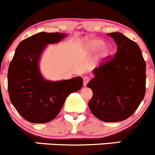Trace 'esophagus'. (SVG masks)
<instances>
[{"label":"esophagus","instance_id":"obj_1","mask_svg":"<svg viewBox=\"0 0 155 155\" xmlns=\"http://www.w3.org/2000/svg\"><path fill=\"white\" fill-rule=\"evenodd\" d=\"M89 80H90V78H89L88 76H85V77L83 78V85L84 86H85V85H87V82H89Z\"/></svg>","mask_w":155,"mask_h":155}]
</instances>
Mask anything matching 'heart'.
Wrapping results in <instances>:
<instances>
[{
	"instance_id": "heart-1",
	"label": "heart",
	"mask_w": 155,
	"mask_h": 155,
	"mask_svg": "<svg viewBox=\"0 0 155 155\" xmlns=\"http://www.w3.org/2000/svg\"><path fill=\"white\" fill-rule=\"evenodd\" d=\"M101 54L104 57L108 56L111 52V48L108 45H104V41L97 39L89 40L86 44V48L87 51L93 52V51H97L101 48Z\"/></svg>"
}]
</instances>
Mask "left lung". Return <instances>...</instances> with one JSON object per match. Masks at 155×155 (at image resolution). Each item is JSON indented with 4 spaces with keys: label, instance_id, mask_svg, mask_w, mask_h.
Returning <instances> with one entry per match:
<instances>
[{
    "label": "left lung",
    "instance_id": "obj_1",
    "mask_svg": "<svg viewBox=\"0 0 155 155\" xmlns=\"http://www.w3.org/2000/svg\"><path fill=\"white\" fill-rule=\"evenodd\" d=\"M107 35L115 40L117 51L94 70L87 85L93 91L88 107L98 119L117 122L130 117L144 98L146 65L135 42L118 32Z\"/></svg>",
    "mask_w": 155,
    "mask_h": 155
}]
</instances>
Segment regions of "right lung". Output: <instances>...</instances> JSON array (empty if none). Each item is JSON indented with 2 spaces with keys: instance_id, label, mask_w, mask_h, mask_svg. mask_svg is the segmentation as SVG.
<instances>
[{
  "instance_id": "add662e5",
  "label": "right lung",
  "mask_w": 155,
  "mask_h": 155,
  "mask_svg": "<svg viewBox=\"0 0 155 155\" xmlns=\"http://www.w3.org/2000/svg\"><path fill=\"white\" fill-rule=\"evenodd\" d=\"M66 36L40 32L25 39L15 49L8 69V92L17 112L29 122L52 121L68 95L82 87L81 77L50 82L43 79L39 70V59L46 45L58 43Z\"/></svg>"
}]
</instances>
